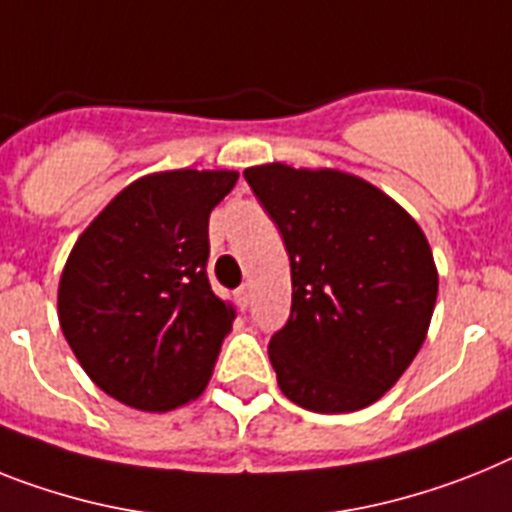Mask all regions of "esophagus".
Instances as JSON below:
<instances>
[{
    "label": "esophagus",
    "instance_id": "1",
    "mask_svg": "<svg viewBox=\"0 0 512 512\" xmlns=\"http://www.w3.org/2000/svg\"><path fill=\"white\" fill-rule=\"evenodd\" d=\"M251 300H253V287L246 282V285L238 287V305L246 310L248 305H251Z\"/></svg>",
    "mask_w": 512,
    "mask_h": 512
}]
</instances>
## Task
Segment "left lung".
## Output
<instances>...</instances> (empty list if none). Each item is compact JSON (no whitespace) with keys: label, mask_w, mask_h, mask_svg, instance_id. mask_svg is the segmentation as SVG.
Returning <instances> with one entry per match:
<instances>
[{"label":"left lung","mask_w":512,"mask_h":512,"mask_svg":"<svg viewBox=\"0 0 512 512\" xmlns=\"http://www.w3.org/2000/svg\"><path fill=\"white\" fill-rule=\"evenodd\" d=\"M243 176L290 253V321L269 342L279 388L310 412L365 409L430 329L438 266L422 227L344 170L266 163Z\"/></svg>","instance_id":"obj_1"}]
</instances>
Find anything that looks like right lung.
<instances>
[{"instance_id": "right-lung-1", "label": "right lung", "mask_w": 512, "mask_h": 512, "mask_svg": "<svg viewBox=\"0 0 512 512\" xmlns=\"http://www.w3.org/2000/svg\"><path fill=\"white\" fill-rule=\"evenodd\" d=\"M235 170L137 178L85 227L59 279V323L90 381L139 412L202 396L235 308L209 287V212Z\"/></svg>"}]
</instances>
